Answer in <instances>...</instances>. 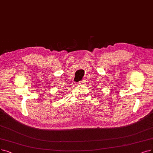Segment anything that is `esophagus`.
<instances>
[{
	"label": "esophagus",
	"mask_w": 153,
	"mask_h": 153,
	"mask_svg": "<svg viewBox=\"0 0 153 153\" xmlns=\"http://www.w3.org/2000/svg\"><path fill=\"white\" fill-rule=\"evenodd\" d=\"M79 85H84L85 84V81L82 80V81H80L78 83Z\"/></svg>",
	"instance_id": "34e87169"
}]
</instances>
